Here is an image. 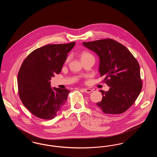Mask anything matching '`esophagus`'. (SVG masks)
Returning a JSON list of instances; mask_svg holds the SVG:
<instances>
[{"label": "esophagus", "instance_id": "esophagus-1", "mask_svg": "<svg viewBox=\"0 0 157 157\" xmlns=\"http://www.w3.org/2000/svg\"><path fill=\"white\" fill-rule=\"evenodd\" d=\"M83 92H85V93H90L91 92L93 91V90L92 89H88V88H85V89H83Z\"/></svg>", "mask_w": 157, "mask_h": 157}]
</instances>
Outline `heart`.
<instances>
[{"label": "heart", "instance_id": "1", "mask_svg": "<svg viewBox=\"0 0 157 157\" xmlns=\"http://www.w3.org/2000/svg\"><path fill=\"white\" fill-rule=\"evenodd\" d=\"M81 59H83V58H87V57H89V56H93L90 53L88 52V51H83L81 53ZM69 59V58L68 57L67 59V61H68Z\"/></svg>", "mask_w": 157, "mask_h": 157}]
</instances>
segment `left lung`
Here are the masks:
<instances>
[{
	"instance_id": "obj_1",
	"label": "left lung",
	"mask_w": 157,
	"mask_h": 157,
	"mask_svg": "<svg viewBox=\"0 0 157 157\" xmlns=\"http://www.w3.org/2000/svg\"><path fill=\"white\" fill-rule=\"evenodd\" d=\"M99 57V71L109 86L101 90L102 99L97 103L105 113L120 114L132 105L142 90L140 65L124 45L109 38L83 42Z\"/></svg>"
}]
</instances>
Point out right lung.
I'll return each mask as SVG.
<instances>
[{"mask_svg":"<svg viewBox=\"0 0 157 157\" xmlns=\"http://www.w3.org/2000/svg\"><path fill=\"white\" fill-rule=\"evenodd\" d=\"M75 42L49 44L34 50L23 60L17 75L19 96L33 115L51 120L65 104L69 90L51 88V77L59 74Z\"/></svg>","mask_w":157,"mask_h":157,"instance_id":"1","label":"right lung"}]
</instances>
